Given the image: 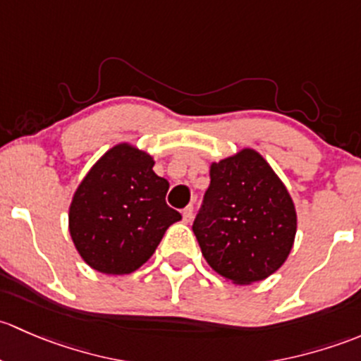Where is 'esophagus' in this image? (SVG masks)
Instances as JSON below:
<instances>
[{
    "mask_svg": "<svg viewBox=\"0 0 361 361\" xmlns=\"http://www.w3.org/2000/svg\"><path fill=\"white\" fill-rule=\"evenodd\" d=\"M182 219H184V222H191L192 219V205H188L182 210Z\"/></svg>",
    "mask_w": 361,
    "mask_h": 361,
    "instance_id": "34e87169",
    "label": "esophagus"
}]
</instances>
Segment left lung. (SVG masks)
Here are the masks:
<instances>
[{
	"mask_svg": "<svg viewBox=\"0 0 361 361\" xmlns=\"http://www.w3.org/2000/svg\"><path fill=\"white\" fill-rule=\"evenodd\" d=\"M295 207L283 182L254 149L210 166V185L192 222L203 257L233 283L273 274L295 238Z\"/></svg>",
	"mask_w": 361,
	"mask_h": 361,
	"instance_id": "8db88e82",
	"label": "left lung"
}]
</instances>
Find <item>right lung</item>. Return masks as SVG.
Masks as SVG:
<instances>
[{
	"label": "right lung",
	"mask_w": 361,
	"mask_h": 361,
	"mask_svg": "<svg viewBox=\"0 0 361 361\" xmlns=\"http://www.w3.org/2000/svg\"><path fill=\"white\" fill-rule=\"evenodd\" d=\"M153 158L128 144L107 151L74 192L69 231L85 262L106 274L139 269L180 214L166 205L169 182Z\"/></svg>",
	"instance_id": "1"
}]
</instances>
